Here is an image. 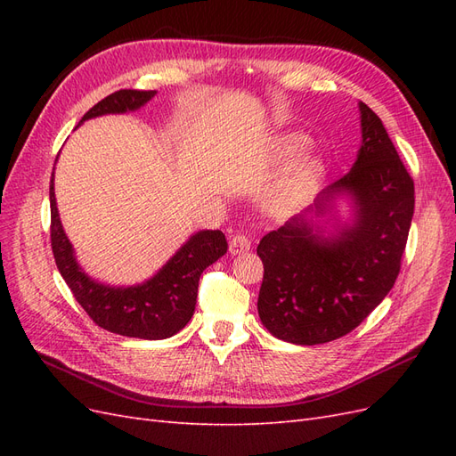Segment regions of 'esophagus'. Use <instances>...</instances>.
<instances>
[{
  "instance_id": "esophagus-1",
  "label": "esophagus",
  "mask_w": 456,
  "mask_h": 456,
  "mask_svg": "<svg viewBox=\"0 0 456 456\" xmlns=\"http://www.w3.org/2000/svg\"><path fill=\"white\" fill-rule=\"evenodd\" d=\"M251 249V238L247 233H236V236L230 238V253L232 255H241Z\"/></svg>"
}]
</instances>
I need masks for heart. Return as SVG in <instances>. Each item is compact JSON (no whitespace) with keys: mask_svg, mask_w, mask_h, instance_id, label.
<instances>
[{"mask_svg":"<svg viewBox=\"0 0 456 456\" xmlns=\"http://www.w3.org/2000/svg\"><path fill=\"white\" fill-rule=\"evenodd\" d=\"M310 142L305 134H283L275 146V156L278 159H293L297 158L285 173L280 176V181L273 184L270 194V207L273 211L287 213L298 209L305 205L320 184L323 167L320 159L312 156H302L308 150ZM301 158L298 159L297 156Z\"/></svg>","mask_w":456,"mask_h":456,"instance_id":"obj_1","label":"heart"}]
</instances>
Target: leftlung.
<instances>
[{
	"instance_id": "obj_1",
	"label": "left lung",
	"mask_w": 456,
	"mask_h": 456,
	"mask_svg": "<svg viewBox=\"0 0 456 456\" xmlns=\"http://www.w3.org/2000/svg\"><path fill=\"white\" fill-rule=\"evenodd\" d=\"M362 148L348 175L317 198L315 216L346 194L352 226L323 236L306 215L266 233L256 247L265 265L260 322L273 337L314 346L348 335L390 293L415 211V183L380 118L360 102Z\"/></svg>"
}]
</instances>
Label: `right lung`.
<instances>
[{"mask_svg": "<svg viewBox=\"0 0 456 456\" xmlns=\"http://www.w3.org/2000/svg\"><path fill=\"white\" fill-rule=\"evenodd\" d=\"M154 94L156 91H116L96 102L79 123L104 114L133 112L154 99ZM49 201L51 247L57 268L91 320L116 335L146 340H161L176 335L194 315L200 275L228 249L223 232L201 230L148 281L133 287L102 285L91 280L77 265L72 243L68 241L61 224L53 178Z\"/></svg>", "mask_w": 456, "mask_h": 456, "instance_id": "right-lung-1", "label": "right lung"}]
</instances>
